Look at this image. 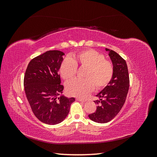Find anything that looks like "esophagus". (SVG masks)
<instances>
[{
    "instance_id": "esophagus-1",
    "label": "esophagus",
    "mask_w": 157,
    "mask_h": 157,
    "mask_svg": "<svg viewBox=\"0 0 157 157\" xmlns=\"http://www.w3.org/2000/svg\"><path fill=\"white\" fill-rule=\"evenodd\" d=\"M76 100L79 101H83V102L86 101V100H84V99H81V98H77V99H76Z\"/></svg>"
}]
</instances>
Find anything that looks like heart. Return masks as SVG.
I'll return each instance as SVG.
<instances>
[{"mask_svg":"<svg viewBox=\"0 0 157 157\" xmlns=\"http://www.w3.org/2000/svg\"><path fill=\"white\" fill-rule=\"evenodd\" d=\"M77 65L86 68L84 79H74L66 84V91L69 96L86 98L96 86L97 89L105 87L113 75L111 61L105 59L103 54L94 50H85L73 55V59L66 57L59 67L60 75L64 80L72 79L77 71Z\"/></svg>","mask_w":157,"mask_h":157,"instance_id":"1","label":"heart"}]
</instances>
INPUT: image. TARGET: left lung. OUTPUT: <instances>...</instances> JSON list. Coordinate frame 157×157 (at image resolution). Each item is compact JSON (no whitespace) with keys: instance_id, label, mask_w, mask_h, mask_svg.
I'll return each instance as SVG.
<instances>
[{"instance_id":"obj_1","label":"left lung","mask_w":157,"mask_h":157,"mask_svg":"<svg viewBox=\"0 0 157 157\" xmlns=\"http://www.w3.org/2000/svg\"><path fill=\"white\" fill-rule=\"evenodd\" d=\"M113 65L112 79L96 96L99 100L96 111L88 117L98 123H107L115 118L125 103L129 90L130 78L126 61L115 51L105 48Z\"/></svg>"}]
</instances>
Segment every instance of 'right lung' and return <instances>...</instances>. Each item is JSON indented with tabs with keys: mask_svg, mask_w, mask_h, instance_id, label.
<instances>
[{
	"mask_svg": "<svg viewBox=\"0 0 157 157\" xmlns=\"http://www.w3.org/2000/svg\"><path fill=\"white\" fill-rule=\"evenodd\" d=\"M64 54L59 50H50L35 57L28 64L24 75V90L32 111L47 124L62 122L75 101L74 98L58 97L63 90L58 71Z\"/></svg>",
	"mask_w": 157,
	"mask_h": 157,
	"instance_id": "right-lung-1",
	"label": "right lung"
}]
</instances>
